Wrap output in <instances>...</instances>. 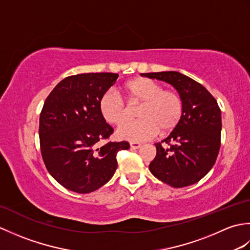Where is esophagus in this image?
Returning <instances> with one entry per match:
<instances>
[{"instance_id": "1", "label": "esophagus", "mask_w": 250, "mask_h": 250, "mask_svg": "<svg viewBox=\"0 0 250 250\" xmlns=\"http://www.w3.org/2000/svg\"><path fill=\"white\" fill-rule=\"evenodd\" d=\"M142 146L141 143H137V142H131L130 143V147L132 149H139V148Z\"/></svg>"}]
</instances>
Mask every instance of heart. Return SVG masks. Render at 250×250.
<instances>
[{
    "mask_svg": "<svg viewBox=\"0 0 250 250\" xmlns=\"http://www.w3.org/2000/svg\"><path fill=\"white\" fill-rule=\"evenodd\" d=\"M121 92L132 107L139 106L140 120L128 122L117 131L119 139L141 142L157 135L167 134L180 124L184 101L176 90L164 89L160 83L147 77H136L121 86ZM100 113L109 125H120L129 118V109L113 93H105L99 102Z\"/></svg>",
    "mask_w": 250,
    "mask_h": 250,
    "instance_id": "obj_1",
    "label": "heart"
}]
</instances>
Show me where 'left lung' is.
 I'll list each match as a JSON object with an SVG mask.
<instances>
[{
  "mask_svg": "<svg viewBox=\"0 0 250 250\" xmlns=\"http://www.w3.org/2000/svg\"><path fill=\"white\" fill-rule=\"evenodd\" d=\"M143 75L171 83L182 95L184 114L178 126L157 143L149 164L155 177L174 188L198 183L214 167L220 148L221 111L206 88L182 73L169 71ZM166 142L168 147H162Z\"/></svg>",
  "mask_w": 250,
  "mask_h": 250,
  "instance_id": "left-lung-1",
  "label": "left lung"
}]
</instances>
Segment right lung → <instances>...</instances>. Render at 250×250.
I'll return each mask as SVG.
<instances>
[{"instance_id":"add662e5","label":"right lung","mask_w":250,"mask_h":250,"mask_svg":"<svg viewBox=\"0 0 250 250\" xmlns=\"http://www.w3.org/2000/svg\"><path fill=\"white\" fill-rule=\"evenodd\" d=\"M118 78L114 73H86L63 79L47 97L40 116L41 152L49 174L63 187L90 193L113 177L117 153L128 142H108L114 129L100 113L102 95Z\"/></svg>"}]
</instances>
